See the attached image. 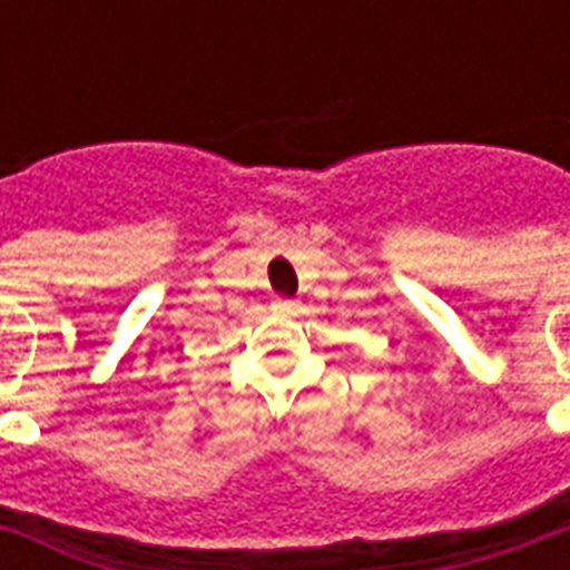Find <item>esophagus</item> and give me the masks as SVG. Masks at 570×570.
Instances as JSON below:
<instances>
[{
  "label": "esophagus",
  "instance_id": "34e87169",
  "mask_svg": "<svg viewBox=\"0 0 570 570\" xmlns=\"http://www.w3.org/2000/svg\"><path fill=\"white\" fill-rule=\"evenodd\" d=\"M277 307L284 313H295L298 311V302H293V298H277Z\"/></svg>",
  "mask_w": 570,
  "mask_h": 570
}]
</instances>
